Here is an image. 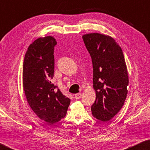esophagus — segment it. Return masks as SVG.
Returning <instances> with one entry per match:
<instances>
[{
	"label": "esophagus",
	"mask_w": 150,
	"mask_h": 150,
	"mask_svg": "<svg viewBox=\"0 0 150 150\" xmlns=\"http://www.w3.org/2000/svg\"><path fill=\"white\" fill-rule=\"evenodd\" d=\"M82 96H83V93H77V94L75 95V98L76 99H79L82 98Z\"/></svg>",
	"instance_id": "1"
}]
</instances>
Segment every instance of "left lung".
Returning a JSON list of instances; mask_svg holds the SVG:
<instances>
[{"label": "left lung", "mask_w": 150, "mask_h": 150, "mask_svg": "<svg viewBox=\"0 0 150 150\" xmlns=\"http://www.w3.org/2000/svg\"><path fill=\"white\" fill-rule=\"evenodd\" d=\"M92 58L93 88L96 101L91 110L101 122L112 119L122 108L127 94L129 75L122 48L108 35L89 33L83 36Z\"/></svg>", "instance_id": "left-lung-1"}]
</instances>
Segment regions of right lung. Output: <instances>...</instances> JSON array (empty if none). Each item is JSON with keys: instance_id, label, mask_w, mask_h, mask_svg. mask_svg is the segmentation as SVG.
<instances>
[{"instance_id": "add662e5", "label": "right lung", "mask_w": 150, "mask_h": 150, "mask_svg": "<svg viewBox=\"0 0 150 150\" xmlns=\"http://www.w3.org/2000/svg\"><path fill=\"white\" fill-rule=\"evenodd\" d=\"M53 36L40 37L26 51L23 67V90L29 106L43 121L54 124L66 116L70 99L51 83L54 76Z\"/></svg>"}]
</instances>
